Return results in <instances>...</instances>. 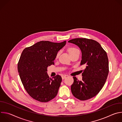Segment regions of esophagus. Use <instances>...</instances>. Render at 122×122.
<instances>
[{
    "instance_id": "1",
    "label": "esophagus",
    "mask_w": 122,
    "mask_h": 122,
    "mask_svg": "<svg viewBox=\"0 0 122 122\" xmlns=\"http://www.w3.org/2000/svg\"><path fill=\"white\" fill-rule=\"evenodd\" d=\"M66 76H67V75H63L62 76V79L64 80L65 78H66Z\"/></svg>"
}]
</instances>
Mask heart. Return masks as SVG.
Wrapping results in <instances>:
<instances>
[{"label": "heart", "instance_id": "1", "mask_svg": "<svg viewBox=\"0 0 122 122\" xmlns=\"http://www.w3.org/2000/svg\"><path fill=\"white\" fill-rule=\"evenodd\" d=\"M78 50V49H76V48H75L71 47V48H69V49H68V53H69V54H70L72 53V52L74 51H76V50ZM59 54H60V51H58V53H57V54H56V58H57V57H58V56H59Z\"/></svg>", "mask_w": 122, "mask_h": 122}]
</instances>
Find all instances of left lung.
Returning a JSON list of instances; mask_svg holds the SVG:
<instances>
[{
  "mask_svg": "<svg viewBox=\"0 0 122 122\" xmlns=\"http://www.w3.org/2000/svg\"><path fill=\"white\" fill-rule=\"evenodd\" d=\"M68 42L80 48L82 55L81 65L85 66L81 81L73 77L71 92L81 100L90 99L100 92L106 81L109 74L107 53L98 42L93 40L76 38Z\"/></svg>",
  "mask_w": 122,
  "mask_h": 122,
  "instance_id": "8db88e82",
  "label": "left lung"
}]
</instances>
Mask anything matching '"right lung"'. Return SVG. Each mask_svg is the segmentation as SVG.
Here are the masks:
<instances>
[{
	"mask_svg": "<svg viewBox=\"0 0 122 122\" xmlns=\"http://www.w3.org/2000/svg\"><path fill=\"white\" fill-rule=\"evenodd\" d=\"M66 43L41 41L25 48L18 63V71L24 88L34 99L42 102L55 98L62 81L57 75L50 78L47 67L54 64L58 51Z\"/></svg>",
	"mask_w": 122,
	"mask_h": 122,
	"instance_id": "right-lung-1",
	"label": "right lung"
}]
</instances>
